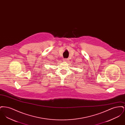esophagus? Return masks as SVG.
Returning a JSON list of instances; mask_svg holds the SVG:
<instances>
[{
	"label": "esophagus",
	"instance_id": "34e87169",
	"mask_svg": "<svg viewBox=\"0 0 125 125\" xmlns=\"http://www.w3.org/2000/svg\"><path fill=\"white\" fill-rule=\"evenodd\" d=\"M68 59H64V61H68Z\"/></svg>",
	"mask_w": 125,
	"mask_h": 125
}]
</instances>
